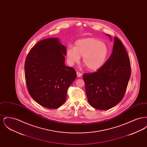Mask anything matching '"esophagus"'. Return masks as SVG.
<instances>
[{
	"instance_id": "obj_1",
	"label": "esophagus",
	"mask_w": 147,
	"mask_h": 147,
	"mask_svg": "<svg viewBox=\"0 0 147 147\" xmlns=\"http://www.w3.org/2000/svg\"><path fill=\"white\" fill-rule=\"evenodd\" d=\"M77 77H80L82 76V74L80 73V72H79V71H77Z\"/></svg>"
}]
</instances>
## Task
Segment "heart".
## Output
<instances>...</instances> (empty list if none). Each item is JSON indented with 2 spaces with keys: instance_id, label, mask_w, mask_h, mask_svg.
Wrapping results in <instances>:
<instances>
[{
  "instance_id": "1",
  "label": "heart",
  "mask_w": 147,
  "mask_h": 147,
  "mask_svg": "<svg viewBox=\"0 0 147 147\" xmlns=\"http://www.w3.org/2000/svg\"><path fill=\"white\" fill-rule=\"evenodd\" d=\"M108 55L107 45L95 38L78 40L75 43V47L69 46L66 50L67 62L70 65L79 63L83 56V62L91 71L101 68Z\"/></svg>"
}]
</instances>
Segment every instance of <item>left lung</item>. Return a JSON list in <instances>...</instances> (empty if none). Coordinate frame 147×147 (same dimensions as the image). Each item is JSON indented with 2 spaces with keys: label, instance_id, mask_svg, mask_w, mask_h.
<instances>
[{
  "label": "left lung",
  "instance_id": "obj_1",
  "mask_svg": "<svg viewBox=\"0 0 147 147\" xmlns=\"http://www.w3.org/2000/svg\"><path fill=\"white\" fill-rule=\"evenodd\" d=\"M131 73L126 49L119 38L115 37L113 51L108 60L96 71L83 76L90 105L100 110L117 105L124 97Z\"/></svg>",
  "mask_w": 147,
  "mask_h": 147
}]
</instances>
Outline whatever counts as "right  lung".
I'll return each instance as SVG.
<instances>
[{
  "instance_id": "add662e5",
  "label": "right lung",
  "mask_w": 147,
  "mask_h": 147,
  "mask_svg": "<svg viewBox=\"0 0 147 147\" xmlns=\"http://www.w3.org/2000/svg\"><path fill=\"white\" fill-rule=\"evenodd\" d=\"M66 47L58 38L37 42L25 62L28 92L36 102L55 109L64 103L67 90L77 78L75 69L65 65Z\"/></svg>"
}]
</instances>
